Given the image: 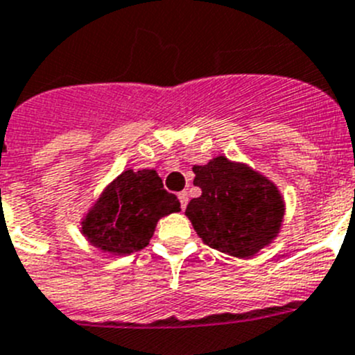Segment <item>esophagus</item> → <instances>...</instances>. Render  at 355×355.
Returning a JSON list of instances; mask_svg holds the SVG:
<instances>
[{"label":"esophagus","mask_w":355,"mask_h":355,"mask_svg":"<svg viewBox=\"0 0 355 355\" xmlns=\"http://www.w3.org/2000/svg\"><path fill=\"white\" fill-rule=\"evenodd\" d=\"M178 199H180L182 209H185V206H187V202H189V194H187V191L178 192Z\"/></svg>","instance_id":"34e87169"}]
</instances>
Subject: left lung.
<instances>
[{"mask_svg": "<svg viewBox=\"0 0 355 355\" xmlns=\"http://www.w3.org/2000/svg\"><path fill=\"white\" fill-rule=\"evenodd\" d=\"M192 171L201 196L191 199L185 215L202 243L230 257L251 258L279 236L286 208L274 182L225 156Z\"/></svg>", "mask_w": 355, "mask_h": 355, "instance_id": "left-lung-1", "label": "left lung"}]
</instances>
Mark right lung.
<instances>
[{"instance_id": "obj_1", "label": "right lung", "mask_w": 355, "mask_h": 355, "mask_svg": "<svg viewBox=\"0 0 355 355\" xmlns=\"http://www.w3.org/2000/svg\"><path fill=\"white\" fill-rule=\"evenodd\" d=\"M175 211L180 201L164 191L156 170H125L85 213L81 234L104 253L123 257L144 250L159 218Z\"/></svg>"}]
</instances>
